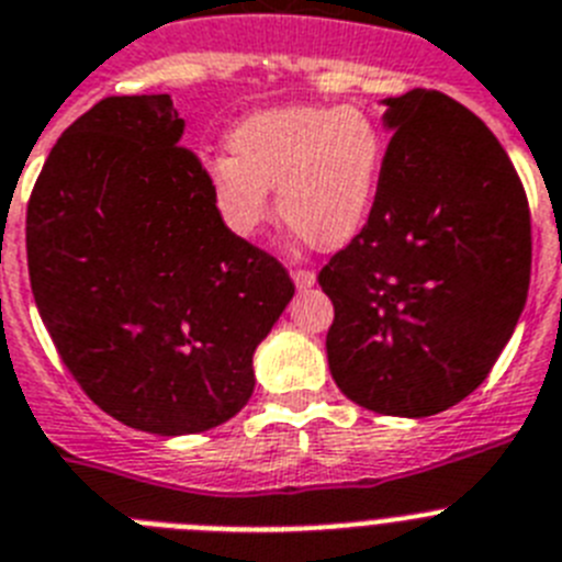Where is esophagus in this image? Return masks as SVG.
Returning a JSON list of instances; mask_svg holds the SVG:
<instances>
[{"mask_svg": "<svg viewBox=\"0 0 562 562\" xmlns=\"http://www.w3.org/2000/svg\"><path fill=\"white\" fill-rule=\"evenodd\" d=\"M291 277H294V285L300 288V291H305V288H311L316 282L314 271H305V268H294V271H291Z\"/></svg>", "mask_w": 562, "mask_h": 562, "instance_id": "1", "label": "esophagus"}]
</instances>
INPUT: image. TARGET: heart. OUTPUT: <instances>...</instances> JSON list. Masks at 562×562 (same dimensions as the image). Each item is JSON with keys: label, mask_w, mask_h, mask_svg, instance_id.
Returning <instances> with one entry per match:
<instances>
[{"label": "heart", "mask_w": 562, "mask_h": 562, "mask_svg": "<svg viewBox=\"0 0 562 562\" xmlns=\"http://www.w3.org/2000/svg\"><path fill=\"white\" fill-rule=\"evenodd\" d=\"M228 158L206 172L212 203L237 237L268 221L277 189L282 223L316 251H334L364 226L382 172L384 140L359 106H274L226 138Z\"/></svg>", "instance_id": "1"}]
</instances>
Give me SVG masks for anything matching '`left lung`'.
Returning <instances> with one entry per match:
<instances>
[{"mask_svg":"<svg viewBox=\"0 0 562 562\" xmlns=\"http://www.w3.org/2000/svg\"><path fill=\"white\" fill-rule=\"evenodd\" d=\"M364 228L319 271L336 387L382 416H436L490 375L529 294L524 183L484 121L436 90L384 99Z\"/></svg>","mask_w":562,"mask_h":562,"instance_id":"1","label":"left lung"}]
</instances>
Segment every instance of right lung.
<instances>
[{
    "mask_svg": "<svg viewBox=\"0 0 562 562\" xmlns=\"http://www.w3.org/2000/svg\"><path fill=\"white\" fill-rule=\"evenodd\" d=\"M169 95H112L50 149L27 203L36 308L81 390L155 436L203 432L254 393V350L294 296L214 209Z\"/></svg>",
    "mask_w": 562,
    "mask_h": 562,
    "instance_id": "obj_1",
    "label": "right lung"
}]
</instances>
